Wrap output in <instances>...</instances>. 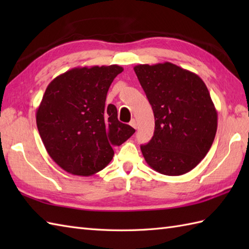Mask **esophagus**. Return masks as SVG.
Returning a JSON list of instances; mask_svg holds the SVG:
<instances>
[{
    "instance_id": "34e87169",
    "label": "esophagus",
    "mask_w": 249,
    "mask_h": 249,
    "mask_svg": "<svg viewBox=\"0 0 249 249\" xmlns=\"http://www.w3.org/2000/svg\"><path fill=\"white\" fill-rule=\"evenodd\" d=\"M129 124H130V126H133L134 128H137V122H136V120H135V119L131 120Z\"/></svg>"
}]
</instances>
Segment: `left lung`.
Returning <instances> with one entry per match:
<instances>
[{
  "mask_svg": "<svg viewBox=\"0 0 249 249\" xmlns=\"http://www.w3.org/2000/svg\"><path fill=\"white\" fill-rule=\"evenodd\" d=\"M155 118L154 136L141 152L165 176L189 172L208 154L217 130V111L205 83L170 62L134 67Z\"/></svg>",
  "mask_w": 249,
  "mask_h": 249,
  "instance_id": "8db88e82",
  "label": "left lung"
}]
</instances>
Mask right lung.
<instances>
[{"label":"right lung","mask_w":249,"mask_h":249,"mask_svg":"<svg viewBox=\"0 0 249 249\" xmlns=\"http://www.w3.org/2000/svg\"><path fill=\"white\" fill-rule=\"evenodd\" d=\"M123 71L119 65L76 67L55 77L36 110V124L49 156L63 170L89 177L112 160V147L135 129L118 120L114 105L105 107L108 89Z\"/></svg>","instance_id":"1"}]
</instances>
